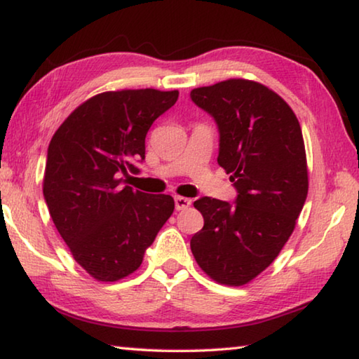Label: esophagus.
Instances as JSON below:
<instances>
[{
    "label": "esophagus",
    "mask_w": 359,
    "mask_h": 359,
    "mask_svg": "<svg viewBox=\"0 0 359 359\" xmlns=\"http://www.w3.org/2000/svg\"><path fill=\"white\" fill-rule=\"evenodd\" d=\"M174 203H175V210H185V209L190 208L191 199L184 198V196H175Z\"/></svg>",
    "instance_id": "34e87169"
}]
</instances>
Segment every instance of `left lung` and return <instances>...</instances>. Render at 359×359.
Wrapping results in <instances>:
<instances>
[{
  "label": "left lung",
  "mask_w": 359,
  "mask_h": 359,
  "mask_svg": "<svg viewBox=\"0 0 359 359\" xmlns=\"http://www.w3.org/2000/svg\"><path fill=\"white\" fill-rule=\"evenodd\" d=\"M214 117L218 165L233 182L234 204L194 201L204 226L190 241L199 267L215 282L241 287L277 258L293 233L309 190L306 149L294 112L276 92L245 79L191 90Z\"/></svg>",
  "instance_id": "8db88e82"
}]
</instances>
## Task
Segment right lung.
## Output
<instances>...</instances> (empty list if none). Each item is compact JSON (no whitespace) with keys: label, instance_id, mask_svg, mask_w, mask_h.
<instances>
[{"label":"right lung","instance_id":"obj_1","mask_svg":"<svg viewBox=\"0 0 359 359\" xmlns=\"http://www.w3.org/2000/svg\"><path fill=\"white\" fill-rule=\"evenodd\" d=\"M177 98V90L100 93L71 112L48 144L46 204L72 257L96 280L133 274L174 212L169 194L125 182L139 172L151 123Z\"/></svg>","mask_w":359,"mask_h":359}]
</instances>
